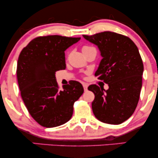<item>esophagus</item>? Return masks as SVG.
<instances>
[{"mask_svg": "<svg viewBox=\"0 0 158 158\" xmlns=\"http://www.w3.org/2000/svg\"><path fill=\"white\" fill-rule=\"evenodd\" d=\"M82 85H83V88H84V90H87V89H88V85L87 84V83H83Z\"/></svg>", "mask_w": 158, "mask_h": 158, "instance_id": "34e87169", "label": "esophagus"}]
</instances>
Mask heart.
<instances>
[{"label":"heart","mask_w":158,"mask_h":158,"mask_svg":"<svg viewBox=\"0 0 158 158\" xmlns=\"http://www.w3.org/2000/svg\"><path fill=\"white\" fill-rule=\"evenodd\" d=\"M91 48H92V47H90V46H84L82 48V52L86 51V50H90V49H91Z\"/></svg>","instance_id":"obj_1"}]
</instances>
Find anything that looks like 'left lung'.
Wrapping results in <instances>:
<instances>
[{
  "label": "left lung",
  "mask_w": 158,
  "mask_h": 158,
  "mask_svg": "<svg viewBox=\"0 0 158 158\" xmlns=\"http://www.w3.org/2000/svg\"><path fill=\"white\" fill-rule=\"evenodd\" d=\"M83 37L99 48L102 59L95 77L109 87L106 90L97 85L88 88L95 95L94 116L102 123L121 124L133 114L139 99L143 64L138 48L131 39L113 32Z\"/></svg>",
  "instance_id": "8db88e82"
}]
</instances>
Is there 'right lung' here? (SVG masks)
<instances>
[{
	"label": "right lung",
	"mask_w": 158,
	"mask_h": 158,
	"mask_svg": "<svg viewBox=\"0 0 158 158\" xmlns=\"http://www.w3.org/2000/svg\"><path fill=\"white\" fill-rule=\"evenodd\" d=\"M80 39L40 36L20 53L16 73L21 97L29 113L41 126L52 128L70 120L74 102L84 92L77 81L63 85L60 90L55 75L66 68L65 50Z\"/></svg>",
	"instance_id": "right-lung-1"
}]
</instances>
